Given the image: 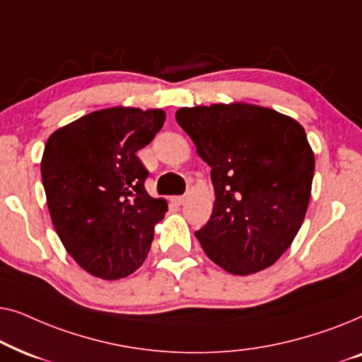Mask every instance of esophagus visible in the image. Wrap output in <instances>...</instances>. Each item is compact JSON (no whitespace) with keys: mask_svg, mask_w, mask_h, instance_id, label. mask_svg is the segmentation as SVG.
Listing matches in <instances>:
<instances>
[{"mask_svg":"<svg viewBox=\"0 0 362 362\" xmlns=\"http://www.w3.org/2000/svg\"><path fill=\"white\" fill-rule=\"evenodd\" d=\"M186 199H187L186 196H176V197H173V202H175L176 206H182L186 202Z\"/></svg>","mask_w":362,"mask_h":362,"instance_id":"1","label":"esophagus"}]
</instances>
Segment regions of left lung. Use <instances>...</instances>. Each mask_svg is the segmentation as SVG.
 <instances>
[{
  "label": "left lung",
  "instance_id": "8db88e82",
  "mask_svg": "<svg viewBox=\"0 0 362 362\" xmlns=\"http://www.w3.org/2000/svg\"><path fill=\"white\" fill-rule=\"evenodd\" d=\"M180 127L211 166L214 207L194 232L232 275L274 265L298 234L311 196L315 153L295 118L252 103L182 107Z\"/></svg>",
  "mask_w": 362,
  "mask_h": 362
}]
</instances>
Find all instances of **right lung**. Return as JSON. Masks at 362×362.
I'll return each instance as SVG.
<instances>
[{"label":"right lung","mask_w":362,"mask_h":362,"mask_svg":"<svg viewBox=\"0 0 362 362\" xmlns=\"http://www.w3.org/2000/svg\"><path fill=\"white\" fill-rule=\"evenodd\" d=\"M165 118L161 108H103L47 138L41 176L52 226L93 276L125 279L146 259L168 202L146 192L148 171L136 151Z\"/></svg>","instance_id":"obj_1"}]
</instances>
